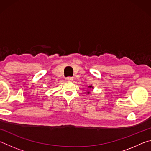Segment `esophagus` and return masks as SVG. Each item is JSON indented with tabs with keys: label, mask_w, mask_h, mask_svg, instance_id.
Segmentation results:
<instances>
[{
	"label": "esophagus",
	"mask_w": 151,
	"mask_h": 151,
	"mask_svg": "<svg viewBox=\"0 0 151 151\" xmlns=\"http://www.w3.org/2000/svg\"><path fill=\"white\" fill-rule=\"evenodd\" d=\"M72 80H73V77H70V76H68V77L66 78V81H71Z\"/></svg>",
	"instance_id": "obj_1"
}]
</instances>
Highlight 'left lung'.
I'll return each mask as SVG.
<instances>
[{
	"instance_id": "obj_1",
	"label": "left lung",
	"mask_w": 151,
	"mask_h": 151,
	"mask_svg": "<svg viewBox=\"0 0 151 151\" xmlns=\"http://www.w3.org/2000/svg\"><path fill=\"white\" fill-rule=\"evenodd\" d=\"M88 87H90V88H91V87H92V86H88ZM92 88H93V87H92Z\"/></svg>"
}]
</instances>
